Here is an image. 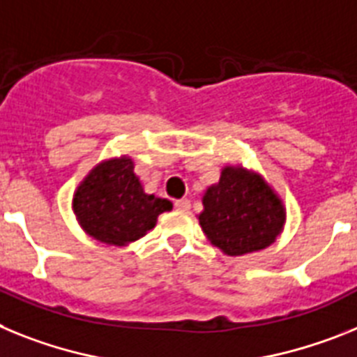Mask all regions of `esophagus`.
<instances>
[{
  "label": "esophagus",
  "mask_w": 357,
  "mask_h": 357,
  "mask_svg": "<svg viewBox=\"0 0 357 357\" xmlns=\"http://www.w3.org/2000/svg\"><path fill=\"white\" fill-rule=\"evenodd\" d=\"M174 206L178 210H181V212H188V210H190V201H188L187 197H183V199L174 201Z\"/></svg>",
  "instance_id": "1"
}]
</instances>
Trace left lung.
<instances>
[{"instance_id":"left-lung-1","label":"left lung","mask_w":357,"mask_h":357,"mask_svg":"<svg viewBox=\"0 0 357 357\" xmlns=\"http://www.w3.org/2000/svg\"><path fill=\"white\" fill-rule=\"evenodd\" d=\"M199 225L210 243L226 255L259 252L275 243L286 210L259 174L225 167L217 185L203 196Z\"/></svg>"}]
</instances>
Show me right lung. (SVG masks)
Listing matches in <instances>:
<instances>
[{
  "mask_svg": "<svg viewBox=\"0 0 357 357\" xmlns=\"http://www.w3.org/2000/svg\"><path fill=\"white\" fill-rule=\"evenodd\" d=\"M170 208L169 199L145 194L132 160L126 156L95 167L73 197V212L86 234L113 246L144 237Z\"/></svg>",
  "mask_w": 357,
  "mask_h": 357,
  "instance_id": "right-lung-1",
  "label": "right lung"
}]
</instances>
